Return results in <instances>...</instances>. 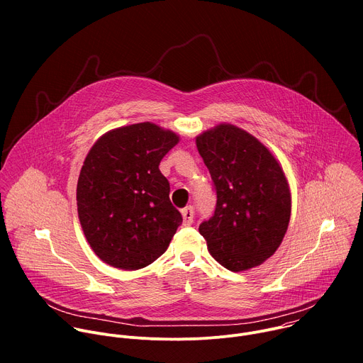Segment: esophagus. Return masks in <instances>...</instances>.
<instances>
[{"label": "esophagus", "instance_id": "1", "mask_svg": "<svg viewBox=\"0 0 363 363\" xmlns=\"http://www.w3.org/2000/svg\"><path fill=\"white\" fill-rule=\"evenodd\" d=\"M181 214H182L185 225H191L194 223V206H191V205L185 206V208L181 211Z\"/></svg>", "mask_w": 363, "mask_h": 363}]
</instances>
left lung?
Here are the masks:
<instances>
[{"label": "left lung", "instance_id": "8db88e82", "mask_svg": "<svg viewBox=\"0 0 363 363\" xmlns=\"http://www.w3.org/2000/svg\"><path fill=\"white\" fill-rule=\"evenodd\" d=\"M217 192L214 216L199 225L208 251L231 272L263 264L280 247L291 214L286 175L248 132L220 123L196 136Z\"/></svg>", "mask_w": 363, "mask_h": 363}]
</instances>
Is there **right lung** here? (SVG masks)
<instances>
[{
	"instance_id": "right-lung-1",
	"label": "right lung",
	"mask_w": 363,
	"mask_h": 363,
	"mask_svg": "<svg viewBox=\"0 0 363 363\" xmlns=\"http://www.w3.org/2000/svg\"><path fill=\"white\" fill-rule=\"evenodd\" d=\"M178 142L172 130L143 122L109 130L89 150L77 181V213L101 262L139 270L167 251L182 216L160 164Z\"/></svg>"
}]
</instances>
